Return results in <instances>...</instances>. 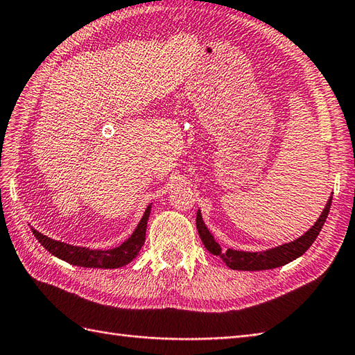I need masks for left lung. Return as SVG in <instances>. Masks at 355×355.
Returning a JSON list of instances; mask_svg holds the SVG:
<instances>
[{"label": "left lung", "instance_id": "left-lung-1", "mask_svg": "<svg viewBox=\"0 0 355 355\" xmlns=\"http://www.w3.org/2000/svg\"><path fill=\"white\" fill-rule=\"evenodd\" d=\"M331 197L327 202L325 209L320 215V218L313 227L308 230L305 235L300 236L299 239L293 241V243L288 244H282L275 248H270V250L266 252H239V250H232V248H227V250H223L220 247V244L216 243L214 239V236L210 235V232L207 230V227L202 223L201 214L198 210L197 214V229L200 233V238L202 241V244L207 248V250L212 253L220 256L221 261L232 270H247V271H256V270H270V268H276V267H282L285 263H288L291 261H294L299 256H302L308 248L311 247V244L318 238V235L320 233L323 224H325L328 214H329V207H331Z\"/></svg>", "mask_w": 355, "mask_h": 355}]
</instances>
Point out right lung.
<instances>
[{"mask_svg":"<svg viewBox=\"0 0 355 355\" xmlns=\"http://www.w3.org/2000/svg\"><path fill=\"white\" fill-rule=\"evenodd\" d=\"M150 214V205L146 207L137 227L132 235L128 238L123 244L110 250H89L85 247H74L70 244L61 243V241L50 239L42 235L37 230H33L35 238L40 241L45 250L50 252L53 256L62 259L73 266L88 267V268H119L130 263L135 256L139 254L140 248L145 244L146 239V224Z\"/></svg>","mask_w":355,"mask_h":355,"instance_id":"right-lung-1","label":"right lung"}]
</instances>
